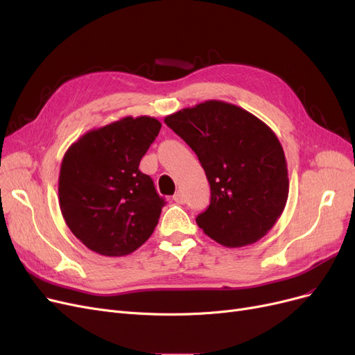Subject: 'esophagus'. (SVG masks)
Segmentation results:
<instances>
[{"label":"esophagus","instance_id":"obj_1","mask_svg":"<svg viewBox=\"0 0 355 355\" xmlns=\"http://www.w3.org/2000/svg\"><path fill=\"white\" fill-rule=\"evenodd\" d=\"M173 200H175L178 204H184V202H185V197H184V194H182L180 191H178L176 194L173 196Z\"/></svg>","mask_w":355,"mask_h":355}]
</instances>
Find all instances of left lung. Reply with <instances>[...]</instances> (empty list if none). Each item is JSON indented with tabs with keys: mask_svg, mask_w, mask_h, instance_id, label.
Returning a JSON list of instances; mask_svg holds the SVG:
<instances>
[{
	"mask_svg": "<svg viewBox=\"0 0 355 355\" xmlns=\"http://www.w3.org/2000/svg\"><path fill=\"white\" fill-rule=\"evenodd\" d=\"M206 171L210 206L198 227L216 243L259 241L280 219L288 197L283 146L270 125L237 105L206 101L164 118Z\"/></svg>",
	"mask_w": 355,
	"mask_h": 355,
	"instance_id": "left-lung-1",
	"label": "left lung"
}]
</instances>
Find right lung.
Listing matches in <instances>:
<instances>
[{"label":"right lung","instance_id":"obj_1","mask_svg":"<svg viewBox=\"0 0 355 355\" xmlns=\"http://www.w3.org/2000/svg\"><path fill=\"white\" fill-rule=\"evenodd\" d=\"M154 116H124L92 128L63 155L59 206L71 232L92 252L127 256L157 227L163 198L139 163L158 136Z\"/></svg>","mask_w":355,"mask_h":355}]
</instances>
